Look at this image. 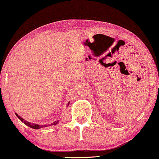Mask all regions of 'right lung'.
<instances>
[{
    "label": "right lung",
    "instance_id": "1",
    "mask_svg": "<svg viewBox=\"0 0 159 159\" xmlns=\"http://www.w3.org/2000/svg\"><path fill=\"white\" fill-rule=\"evenodd\" d=\"M69 103H70V102H69L68 103V104H67V106H69ZM15 114H16V116L18 117V118L20 119V120L22 121V122L25 124V125H26L27 126H28V127H31V128H32V129H40V128H43V127H48V126H51V125H57V124L58 123V120H57V121H54L53 123H52L51 125H37V124H33V123H31V122H29V121H26V120H25V119H24L23 118H21V117L20 116H19L18 114H16V113H15Z\"/></svg>",
    "mask_w": 159,
    "mask_h": 159
}]
</instances>
